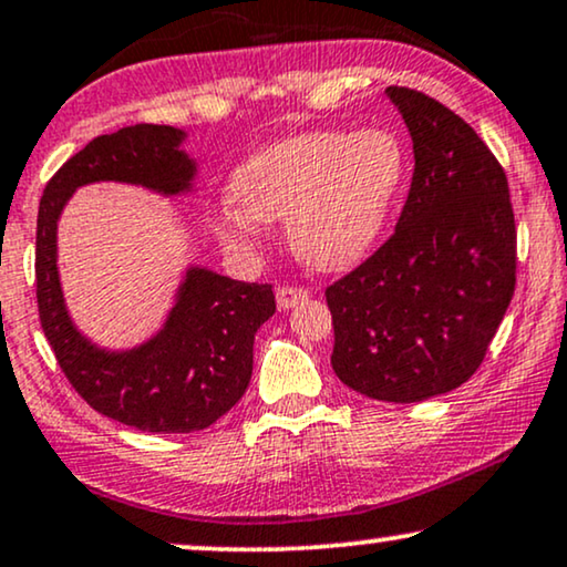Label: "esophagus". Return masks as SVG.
<instances>
[{
	"instance_id": "obj_1",
	"label": "esophagus",
	"mask_w": 567,
	"mask_h": 567,
	"mask_svg": "<svg viewBox=\"0 0 567 567\" xmlns=\"http://www.w3.org/2000/svg\"><path fill=\"white\" fill-rule=\"evenodd\" d=\"M308 292L306 288H290V285H282V288H277V306L279 311H288V308H296L298 303H303L308 300Z\"/></svg>"
}]
</instances>
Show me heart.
I'll return each mask as SVG.
<instances>
[{
  "label": "heart",
  "mask_w": 567,
  "mask_h": 567,
  "mask_svg": "<svg viewBox=\"0 0 567 567\" xmlns=\"http://www.w3.org/2000/svg\"><path fill=\"white\" fill-rule=\"evenodd\" d=\"M410 171L389 130H316L256 150L230 173L233 202L215 215V236L254 254L261 223L285 220L288 244L308 267L337 271L373 251Z\"/></svg>",
  "instance_id": "1"
}]
</instances>
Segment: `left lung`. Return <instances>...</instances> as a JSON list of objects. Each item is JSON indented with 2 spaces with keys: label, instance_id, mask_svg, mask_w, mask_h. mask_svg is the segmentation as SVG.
Segmentation results:
<instances>
[{
  "label": "left lung",
  "instance_id": "obj_1",
  "mask_svg": "<svg viewBox=\"0 0 567 567\" xmlns=\"http://www.w3.org/2000/svg\"><path fill=\"white\" fill-rule=\"evenodd\" d=\"M414 173L394 236L327 288L344 386L412 404L470 381L516 288L508 178L480 134L425 93L386 87Z\"/></svg>",
  "mask_w": 567,
  "mask_h": 567
}]
</instances>
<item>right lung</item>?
Here are the masks:
<instances>
[{"instance_id": "obj_1", "label": "right lung", "mask_w": 567, "mask_h": 567, "mask_svg": "<svg viewBox=\"0 0 567 567\" xmlns=\"http://www.w3.org/2000/svg\"><path fill=\"white\" fill-rule=\"evenodd\" d=\"M176 126L137 124L87 142L43 188L35 230V298L41 327L74 391L105 417L145 433H194L244 396L254 334L277 311L271 285L238 282L188 264L163 327L130 350H109L78 329L59 277V217L80 186H142L194 194L199 165Z\"/></svg>"}]
</instances>
